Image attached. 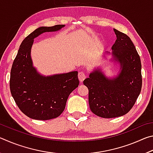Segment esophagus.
<instances>
[{
	"label": "esophagus",
	"mask_w": 153,
	"mask_h": 153,
	"mask_svg": "<svg viewBox=\"0 0 153 153\" xmlns=\"http://www.w3.org/2000/svg\"><path fill=\"white\" fill-rule=\"evenodd\" d=\"M86 77V73L84 71H81L78 73V78L79 79L80 82H83L85 79V78Z\"/></svg>",
	"instance_id": "1"
}]
</instances>
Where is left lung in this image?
I'll return each instance as SVG.
<instances>
[{
    "label": "left lung",
    "instance_id": "1",
    "mask_svg": "<svg viewBox=\"0 0 153 153\" xmlns=\"http://www.w3.org/2000/svg\"><path fill=\"white\" fill-rule=\"evenodd\" d=\"M117 40L112 46L113 60L120 64L117 76L108 78L95 70L85 79L89 90L90 108L103 118H113L128 113L135 104L142 88L140 58L128 36L113 29Z\"/></svg>",
    "mask_w": 153,
    "mask_h": 153
}]
</instances>
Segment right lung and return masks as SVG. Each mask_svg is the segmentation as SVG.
Listing matches in <instances>:
<instances>
[{
  "label": "right lung",
  "mask_w": 153,
  "mask_h": 153,
  "mask_svg": "<svg viewBox=\"0 0 153 153\" xmlns=\"http://www.w3.org/2000/svg\"><path fill=\"white\" fill-rule=\"evenodd\" d=\"M64 26L56 25L35 30L23 40L13 63L10 77L11 95L19 109L33 120H48L59 117L65 108L69 94L78 87L77 71L44 76L33 66L31 58L35 38Z\"/></svg>",
  "instance_id": "add662e5"
}]
</instances>
